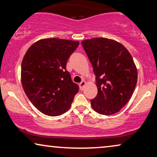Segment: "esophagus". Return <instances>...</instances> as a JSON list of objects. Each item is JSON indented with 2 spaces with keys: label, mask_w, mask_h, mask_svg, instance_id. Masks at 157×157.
<instances>
[{
  "label": "esophagus",
  "mask_w": 157,
  "mask_h": 157,
  "mask_svg": "<svg viewBox=\"0 0 157 157\" xmlns=\"http://www.w3.org/2000/svg\"><path fill=\"white\" fill-rule=\"evenodd\" d=\"M86 85V82L85 81H82L81 83H79V88H80L81 90H83Z\"/></svg>",
  "instance_id": "1"
}]
</instances>
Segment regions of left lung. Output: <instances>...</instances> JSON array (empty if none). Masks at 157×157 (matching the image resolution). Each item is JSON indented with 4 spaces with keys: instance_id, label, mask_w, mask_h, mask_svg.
Returning <instances> with one entry per match:
<instances>
[{
    "instance_id": "8db88e82",
    "label": "left lung",
    "mask_w": 157,
    "mask_h": 157,
    "mask_svg": "<svg viewBox=\"0 0 157 157\" xmlns=\"http://www.w3.org/2000/svg\"><path fill=\"white\" fill-rule=\"evenodd\" d=\"M96 76L98 95L90 100L98 114L119 112L128 102L136 88L137 71L131 55L114 40L94 38L81 42Z\"/></svg>"
}]
</instances>
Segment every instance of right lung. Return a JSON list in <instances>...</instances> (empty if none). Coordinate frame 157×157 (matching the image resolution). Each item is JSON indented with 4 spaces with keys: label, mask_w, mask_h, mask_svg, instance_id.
<instances>
[{
    "label": "right lung",
    "mask_w": 157,
    "mask_h": 157,
    "mask_svg": "<svg viewBox=\"0 0 157 157\" xmlns=\"http://www.w3.org/2000/svg\"><path fill=\"white\" fill-rule=\"evenodd\" d=\"M79 42L52 38L36 41L21 62L24 90L35 107L45 115L56 117L70 108L78 86L71 81L67 62Z\"/></svg>",
    "instance_id": "obj_1"
}]
</instances>
